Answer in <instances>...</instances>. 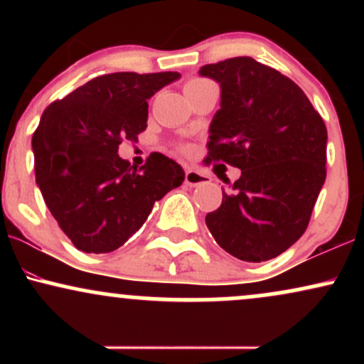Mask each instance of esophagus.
Segmentation results:
<instances>
[{
  "label": "esophagus",
  "instance_id": "1",
  "mask_svg": "<svg viewBox=\"0 0 364 364\" xmlns=\"http://www.w3.org/2000/svg\"><path fill=\"white\" fill-rule=\"evenodd\" d=\"M208 176L205 174L198 173V171L195 169H186L185 173V183L188 186H198V185H203V183H208Z\"/></svg>",
  "mask_w": 364,
  "mask_h": 364
}]
</instances>
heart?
<instances>
[{
  "mask_svg": "<svg viewBox=\"0 0 364 364\" xmlns=\"http://www.w3.org/2000/svg\"><path fill=\"white\" fill-rule=\"evenodd\" d=\"M208 83H212V82L205 80V78H190V80L185 83V94L190 90L200 89V87H205V85H208Z\"/></svg>",
  "mask_w": 364,
  "mask_h": 364,
  "instance_id": "b5f03b06",
  "label": "heart"
}]
</instances>
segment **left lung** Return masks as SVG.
Instances as JSON below:
<instances>
[{
	"mask_svg": "<svg viewBox=\"0 0 364 364\" xmlns=\"http://www.w3.org/2000/svg\"><path fill=\"white\" fill-rule=\"evenodd\" d=\"M200 75L220 85L205 162L241 169L232 185L224 179L229 190L205 224L232 257L270 260L306 231L327 176V128L291 78L253 58L205 65Z\"/></svg>",
	"mask_w": 364,
	"mask_h": 364,
	"instance_id": "obj_1",
	"label": "left lung"
}]
</instances>
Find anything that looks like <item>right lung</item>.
I'll use <instances>...</instances> for the list:
<instances>
[{"label": "right lung", "mask_w": 364, "mask_h": 364, "mask_svg": "<svg viewBox=\"0 0 364 364\" xmlns=\"http://www.w3.org/2000/svg\"><path fill=\"white\" fill-rule=\"evenodd\" d=\"M179 77L101 75L43 112L32 136L36 181L80 252L118 250L147 220L154 203L185 181L181 166L159 152L140 169L118 156L121 141H135L147 128V99Z\"/></svg>", "instance_id": "right-lung-1"}]
</instances>
